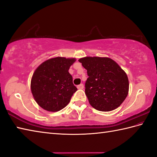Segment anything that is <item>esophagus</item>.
<instances>
[{
	"label": "esophagus",
	"mask_w": 157,
	"mask_h": 157,
	"mask_svg": "<svg viewBox=\"0 0 157 157\" xmlns=\"http://www.w3.org/2000/svg\"><path fill=\"white\" fill-rule=\"evenodd\" d=\"M77 88H78V89H83L84 88V84H80L79 85H78V86H77Z\"/></svg>",
	"instance_id": "esophagus-1"
}]
</instances>
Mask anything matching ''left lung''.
<instances>
[{
    "instance_id": "8db88e82",
    "label": "left lung",
    "mask_w": 157,
    "mask_h": 157,
    "mask_svg": "<svg viewBox=\"0 0 157 157\" xmlns=\"http://www.w3.org/2000/svg\"><path fill=\"white\" fill-rule=\"evenodd\" d=\"M79 62L87 70L85 93L91 106L109 112L121 105L129 87L128 77L121 67L106 57H85Z\"/></svg>"
}]
</instances>
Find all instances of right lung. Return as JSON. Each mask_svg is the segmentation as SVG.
<instances>
[{
    "instance_id": "1",
    "label": "right lung",
    "mask_w": 157,
    "mask_h": 157,
    "mask_svg": "<svg viewBox=\"0 0 157 157\" xmlns=\"http://www.w3.org/2000/svg\"><path fill=\"white\" fill-rule=\"evenodd\" d=\"M75 58L56 57L45 61L34 72L30 83L33 97L38 105L49 112L66 107L78 90L69 73Z\"/></svg>"
}]
</instances>
